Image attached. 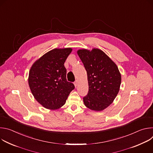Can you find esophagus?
Wrapping results in <instances>:
<instances>
[{
  "mask_svg": "<svg viewBox=\"0 0 153 153\" xmlns=\"http://www.w3.org/2000/svg\"><path fill=\"white\" fill-rule=\"evenodd\" d=\"M74 86L76 87L77 86V85H78V81H77V80H76L75 82H74Z\"/></svg>",
  "mask_w": 153,
  "mask_h": 153,
  "instance_id": "esophagus-1",
  "label": "esophagus"
}]
</instances>
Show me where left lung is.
I'll use <instances>...</instances> for the list:
<instances>
[{
	"label": "left lung",
	"instance_id": "obj_1",
	"mask_svg": "<svg viewBox=\"0 0 153 153\" xmlns=\"http://www.w3.org/2000/svg\"><path fill=\"white\" fill-rule=\"evenodd\" d=\"M77 54L88 76L89 89L83 99L91 110L100 111L113 103L121 83V74L116 63L102 50L83 49Z\"/></svg>",
	"mask_w": 153,
	"mask_h": 153
}]
</instances>
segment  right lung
<instances>
[{"label": "right lung", "mask_w": 153, "mask_h": 153, "mask_svg": "<svg viewBox=\"0 0 153 153\" xmlns=\"http://www.w3.org/2000/svg\"><path fill=\"white\" fill-rule=\"evenodd\" d=\"M71 48L52 50L36 60L30 70L28 84L35 99L43 107L56 110L62 106L74 89L67 81L64 63Z\"/></svg>", "instance_id": "obj_1"}]
</instances>
